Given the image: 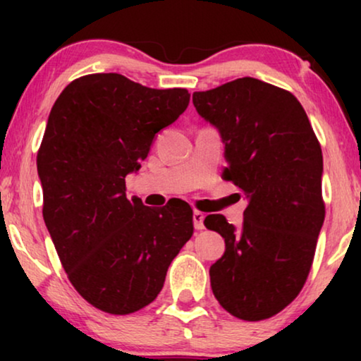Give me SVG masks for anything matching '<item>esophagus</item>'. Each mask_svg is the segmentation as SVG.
I'll use <instances>...</instances> for the list:
<instances>
[{
    "label": "esophagus",
    "mask_w": 361,
    "mask_h": 361,
    "mask_svg": "<svg viewBox=\"0 0 361 361\" xmlns=\"http://www.w3.org/2000/svg\"><path fill=\"white\" fill-rule=\"evenodd\" d=\"M192 220H194V226L195 230H204V220H205V215L202 214V212L195 210L194 215H192Z\"/></svg>",
    "instance_id": "1"
}]
</instances>
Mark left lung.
<instances>
[{
  "label": "left lung",
  "mask_w": 361,
  "mask_h": 361,
  "mask_svg": "<svg viewBox=\"0 0 361 361\" xmlns=\"http://www.w3.org/2000/svg\"><path fill=\"white\" fill-rule=\"evenodd\" d=\"M199 115L225 145L224 179L243 192V225L205 219L225 240L210 266L221 307L243 320L273 317L298 298L324 225L322 149L293 93L243 77L195 92Z\"/></svg>",
  "instance_id": "obj_1"
}]
</instances>
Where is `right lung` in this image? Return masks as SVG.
Returning a JSON list of instances; mask_svg holds the SVG:
<instances>
[{
	"label": "right lung",
	"mask_w": 361,
	"mask_h": 361,
	"mask_svg": "<svg viewBox=\"0 0 361 361\" xmlns=\"http://www.w3.org/2000/svg\"><path fill=\"white\" fill-rule=\"evenodd\" d=\"M189 100L185 88L92 73L68 83L49 115L37 152L44 221L73 288L103 312L151 304L194 233L187 202L151 209L128 199L125 180Z\"/></svg>",
	"instance_id": "obj_1"
}]
</instances>
